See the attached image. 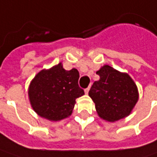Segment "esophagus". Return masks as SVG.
Masks as SVG:
<instances>
[{
	"instance_id": "34e87169",
	"label": "esophagus",
	"mask_w": 157,
	"mask_h": 157,
	"mask_svg": "<svg viewBox=\"0 0 157 157\" xmlns=\"http://www.w3.org/2000/svg\"><path fill=\"white\" fill-rule=\"evenodd\" d=\"M90 88H91V86L89 85V86H88V87H87V88H86V89L84 90V92H85V93H86V94L89 93V91H90Z\"/></svg>"
}]
</instances>
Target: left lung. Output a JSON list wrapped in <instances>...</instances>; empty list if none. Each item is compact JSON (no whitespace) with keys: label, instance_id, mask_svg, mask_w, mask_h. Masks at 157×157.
Wrapping results in <instances>:
<instances>
[{"label":"left lung","instance_id":"left-lung-1","mask_svg":"<svg viewBox=\"0 0 157 157\" xmlns=\"http://www.w3.org/2000/svg\"><path fill=\"white\" fill-rule=\"evenodd\" d=\"M96 74L100 80L93 82L89 96L95 103L99 116L111 122L128 116L138 100L133 80L109 65H104Z\"/></svg>","mask_w":157,"mask_h":157}]
</instances>
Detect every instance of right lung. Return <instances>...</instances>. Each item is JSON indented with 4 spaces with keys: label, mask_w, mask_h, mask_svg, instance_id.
<instances>
[{
    "label": "right lung",
    "mask_w": 157,
    "mask_h": 157,
    "mask_svg": "<svg viewBox=\"0 0 157 157\" xmlns=\"http://www.w3.org/2000/svg\"><path fill=\"white\" fill-rule=\"evenodd\" d=\"M77 69L64 70L61 63L49 70H42L32 80L29 96L36 113L52 121H61L70 116L75 99L84 94L79 87Z\"/></svg>",
    "instance_id": "right-lung-1"
}]
</instances>
